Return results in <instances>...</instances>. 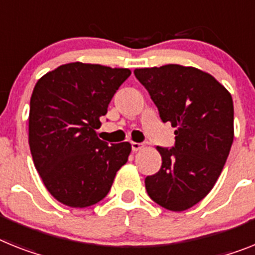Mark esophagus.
<instances>
[{
  "mask_svg": "<svg viewBox=\"0 0 255 255\" xmlns=\"http://www.w3.org/2000/svg\"><path fill=\"white\" fill-rule=\"evenodd\" d=\"M131 146H132V151H137L140 150L141 147L144 146V145L140 144V142H131Z\"/></svg>",
  "mask_w": 255,
  "mask_h": 255,
  "instance_id": "esophagus-1",
  "label": "esophagus"
}]
</instances>
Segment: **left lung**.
Instances as JSON below:
<instances>
[{"label":"left lung","instance_id":"1","mask_svg":"<svg viewBox=\"0 0 255 255\" xmlns=\"http://www.w3.org/2000/svg\"><path fill=\"white\" fill-rule=\"evenodd\" d=\"M137 78L175 131L172 147L157 146L162 166L146 176L151 200L184 211L209 194L223 170L233 142V101L217 79L180 65L136 68Z\"/></svg>","mask_w":255,"mask_h":255}]
</instances>
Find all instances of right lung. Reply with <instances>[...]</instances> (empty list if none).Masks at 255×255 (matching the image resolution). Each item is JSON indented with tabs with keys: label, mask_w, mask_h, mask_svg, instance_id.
<instances>
[{
	"label": "right lung",
	"mask_w": 255,
	"mask_h": 255,
	"mask_svg": "<svg viewBox=\"0 0 255 255\" xmlns=\"http://www.w3.org/2000/svg\"><path fill=\"white\" fill-rule=\"evenodd\" d=\"M129 75L128 68L74 62L36 83L29 104V149L42 183L61 204L81 209L100 202L127 163L131 144L109 145L96 129Z\"/></svg>",
	"instance_id": "right-lung-1"
}]
</instances>
